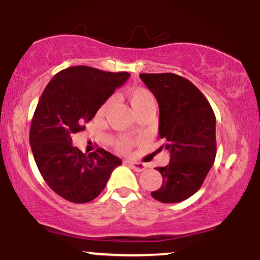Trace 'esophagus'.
Listing matches in <instances>:
<instances>
[{"mask_svg": "<svg viewBox=\"0 0 260 260\" xmlns=\"http://www.w3.org/2000/svg\"><path fill=\"white\" fill-rule=\"evenodd\" d=\"M128 164H129L131 168H132L134 171H137V172H142V171H144L145 169H147L145 164H143V162H136V161H128Z\"/></svg>", "mask_w": 260, "mask_h": 260, "instance_id": "esophagus-1", "label": "esophagus"}]
</instances>
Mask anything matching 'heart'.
Returning <instances> with one entry per match:
<instances>
[{
	"instance_id": "heart-1",
	"label": "heart",
	"mask_w": 260,
	"mask_h": 260,
	"mask_svg": "<svg viewBox=\"0 0 260 260\" xmlns=\"http://www.w3.org/2000/svg\"><path fill=\"white\" fill-rule=\"evenodd\" d=\"M127 100L136 115H138V113L143 111H147V110L155 109L154 95L151 94V91L147 88H136V89H132V90H129L127 92ZM112 103H113L112 98H109V99L104 101V103L100 105L99 109H98L96 117L98 118L105 117L107 111H109V109L112 105ZM132 145H133V140L131 138H127V137L120 138L117 142H116V148H117L120 151H122V153H126V151L129 150Z\"/></svg>"
}]
</instances>
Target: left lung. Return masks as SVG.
Wrapping results in <instances>:
<instances>
[{"label":"left lung","instance_id":"obj_1","mask_svg":"<svg viewBox=\"0 0 260 260\" xmlns=\"http://www.w3.org/2000/svg\"><path fill=\"white\" fill-rule=\"evenodd\" d=\"M159 104V136L170 162L157 168L162 184L151 197L180 203L198 192L216 156V120L197 86L174 73L139 74Z\"/></svg>","mask_w":260,"mask_h":260}]
</instances>
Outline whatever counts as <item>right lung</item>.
<instances>
[{"mask_svg":"<svg viewBox=\"0 0 260 260\" xmlns=\"http://www.w3.org/2000/svg\"><path fill=\"white\" fill-rule=\"evenodd\" d=\"M129 76L74 66L53 76L41 94L29 142L45 182L66 201L82 204L95 199L122 164L101 148L83 154L73 147L72 136L84 129V123Z\"/></svg>","mask_w":260,"mask_h":260,"instance_id":"1","label":"right lung"}]
</instances>
